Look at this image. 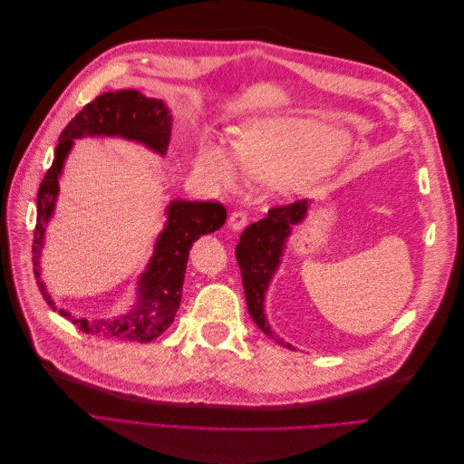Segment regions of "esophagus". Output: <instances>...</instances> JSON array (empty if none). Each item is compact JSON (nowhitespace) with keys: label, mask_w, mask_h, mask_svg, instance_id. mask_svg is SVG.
I'll use <instances>...</instances> for the list:
<instances>
[{"label":"esophagus","mask_w":464,"mask_h":464,"mask_svg":"<svg viewBox=\"0 0 464 464\" xmlns=\"http://www.w3.org/2000/svg\"><path fill=\"white\" fill-rule=\"evenodd\" d=\"M247 220H249V213L246 209H236L228 217V225L232 230H241L247 225Z\"/></svg>","instance_id":"34e87169"}]
</instances>
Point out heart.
<instances>
[{
  "mask_svg": "<svg viewBox=\"0 0 464 464\" xmlns=\"http://www.w3.org/2000/svg\"><path fill=\"white\" fill-rule=\"evenodd\" d=\"M334 143L333 131L315 121L264 115L234 131L232 149L223 141L202 143L196 168L223 187H234L247 173L258 181H276L286 192H300L334 162Z\"/></svg>",
  "mask_w": 464,
  "mask_h": 464,
  "instance_id": "heart-1",
  "label": "heart"
}]
</instances>
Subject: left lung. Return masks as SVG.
<instances>
[{
    "mask_svg": "<svg viewBox=\"0 0 464 464\" xmlns=\"http://www.w3.org/2000/svg\"><path fill=\"white\" fill-rule=\"evenodd\" d=\"M307 211L305 200L291 204H281L268 209V215L247 227L236 246V260L241 270V281L249 314L264 334L274 338L277 343L291 347L274 336L270 324L264 317V293H266L270 279L277 268L283 255V246L291 234V227L300 223Z\"/></svg>",
    "mask_w": 464,
    "mask_h": 464,
    "instance_id": "obj_1",
    "label": "left lung"
}]
</instances>
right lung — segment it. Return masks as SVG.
<instances>
[{
    "instance_id": "obj_1",
    "label": "right lung",
    "mask_w": 464,
    "mask_h": 464,
    "mask_svg": "<svg viewBox=\"0 0 464 464\" xmlns=\"http://www.w3.org/2000/svg\"><path fill=\"white\" fill-rule=\"evenodd\" d=\"M171 119L160 100L145 98L138 91L105 92L94 102L86 103L75 119L62 130L54 150L53 166L47 169L37 190V220L34 228V276L41 296L56 310L39 274V255L43 247L45 225L54 211L58 196V178L73 140L82 136H121L141 141L160 154L166 152L169 141ZM227 220V209L218 202H171L168 206V225L160 234L147 272L140 281L138 305L128 315L107 321L77 319L60 310V315L70 319L86 334H96L105 340L122 342H152L173 323L183 296V281L188 262V251L194 241L218 230Z\"/></svg>"
}]
</instances>
